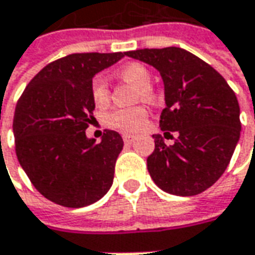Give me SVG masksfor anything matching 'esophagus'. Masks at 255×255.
Instances as JSON below:
<instances>
[{
	"label": "esophagus",
	"mask_w": 255,
	"mask_h": 255,
	"mask_svg": "<svg viewBox=\"0 0 255 255\" xmlns=\"http://www.w3.org/2000/svg\"><path fill=\"white\" fill-rule=\"evenodd\" d=\"M133 139H134V136H132V134H123V142L125 143H132Z\"/></svg>",
	"instance_id": "obj_1"
}]
</instances>
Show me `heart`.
Listing matches in <instances>:
<instances>
[{
	"instance_id": "heart-1",
	"label": "heart",
	"mask_w": 255,
	"mask_h": 255,
	"mask_svg": "<svg viewBox=\"0 0 255 255\" xmlns=\"http://www.w3.org/2000/svg\"><path fill=\"white\" fill-rule=\"evenodd\" d=\"M118 75L123 81L130 82L134 86H137L134 99H143V101H153L156 93L154 89L150 86V72L144 65L139 62H130L126 64L119 69ZM91 98L96 106H105L109 102L111 91L108 82L102 76H95L91 82ZM147 118V111L143 106H132V108H121L115 109L112 112L108 113L106 123L116 129L125 133H133L140 130Z\"/></svg>"
}]
</instances>
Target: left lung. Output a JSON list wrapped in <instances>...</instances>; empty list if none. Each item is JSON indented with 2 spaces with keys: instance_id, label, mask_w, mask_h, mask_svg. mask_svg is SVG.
<instances>
[{
  "instance_id": "left-lung-1",
  "label": "left lung",
  "mask_w": 255,
  "mask_h": 255,
  "mask_svg": "<svg viewBox=\"0 0 255 255\" xmlns=\"http://www.w3.org/2000/svg\"><path fill=\"white\" fill-rule=\"evenodd\" d=\"M128 56L154 66L164 84V134L176 132L173 146L153 134L147 157L153 181L166 193L196 196L227 169L240 139V106L234 91L213 66L186 49H136Z\"/></svg>"
}]
</instances>
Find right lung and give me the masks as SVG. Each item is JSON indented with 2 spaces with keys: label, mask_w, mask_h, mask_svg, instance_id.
I'll list each match as a JSON object with an SVG mask.
<instances>
[{
  "label": "right lung",
  "mask_w": 255,
  "mask_h": 255,
  "mask_svg": "<svg viewBox=\"0 0 255 255\" xmlns=\"http://www.w3.org/2000/svg\"><path fill=\"white\" fill-rule=\"evenodd\" d=\"M126 52L71 54L48 64L26 85L14 115L15 153L34 187L59 206L79 209L108 193L122 136L106 129L88 139L93 75Z\"/></svg>",
  "instance_id": "add662e5"
}]
</instances>
